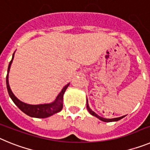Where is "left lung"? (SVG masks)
I'll return each mask as SVG.
<instances>
[{"label": "left lung", "instance_id": "left-lung-1", "mask_svg": "<svg viewBox=\"0 0 150 150\" xmlns=\"http://www.w3.org/2000/svg\"><path fill=\"white\" fill-rule=\"evenodd\" d=\"M86 107H87V110H88V111L89 112V113L91 115H92V116H95V117H97L98 119H99L100 120H101V121L103 122H117L119 121V120H122V118H124L125 116H121V117H118V118H113V119H105V118H103L101 117V116H98V115L97 114V113H95L94 111H92L91 110V108L89 107V106H88V100H87V104H86Z\"/></svg>", "mask_w": 150, "mask_h": 150}]
</instances>
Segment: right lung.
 <instances>
[{"instance_id":"1","label":"right lung","mask_w":150,"mask_h":150,"mask_svg":"<svg viewBox=\"0 0 150 150\" xmlns=\"http://www.w3.org/2000/svg\"><path fill=\"white\" fill-rule=\"evenodd\" d=\"M15 53V52H14ZM14 53L13 55V58L12 60L10 61L9 66H8V70H7V75H6V88H7L8 93L9 95L14 102V104L17 106V107L21 110L23 112H25L26 115L30 116V117L34 118H44L50 117V116H52L55 113L60 112L63 108V96L65 92L66 89L67 87L69 86L70 83L67 84L62 89L60 93L56 97L55 100L52 103L50 104H38V105H32V104H28L26 103L21 101L20 100H18L16 97L14 95L13 93V91H11L9 85V72H10V69L11 67L12 62H13V58H14Z\"/></svg>"}]
</instances>
